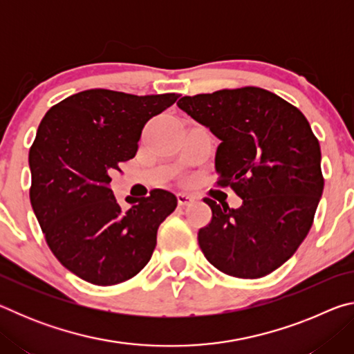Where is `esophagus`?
I'll return each mask as SVG.
<instances>
[{"mask_svg":"<svg viewBox=\"0 0 354 354\" xmlns=\"http://www.w3.org/2000/svg\"><path fill=\"white\" fill-rule=\"evenodd\" d=\"M178 205L179 206H190L192 203L195 201V198L189 194H178Z\"/></svg>","mask_w":354,"mask_h":354,"instance_id":"esophagus-1","label":"esophagus"}]
</instances>
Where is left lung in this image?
<instances>
[{
  "instance_id": "1",
  "label": "left lung",
  "mask_w": 354,
  "mask_h": 354,
  "mask_svg": "<svg viewBox=\"0 0 354 354\" xmlns=\"http://www.w3.org/2000/svg\"><path fill=\"white\" fill-rule=\"evenodd\" d=\"M178 107L221 140L217 185L242 198L237 209L205 198L212 218L198 231L201 251L230 277H266L313 226L325 184L319 140L301 111L266 88L183 97Z\"/></svg>"
}]
</instances>
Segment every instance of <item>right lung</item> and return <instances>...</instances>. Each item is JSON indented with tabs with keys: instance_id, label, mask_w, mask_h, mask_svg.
<instances>
[{
	"instance_id": "right-lung-1",
	"label": "right lung",
	"mask_w": 354,
	"mask_h": 354,
	"mask_svg": "<svg viewBox=\"0 0 354 354\" xmlns=\"http://www.w3.org/2000/svg\"><path fill=\"white\" fill-rule=\"evenodd\" d=\"M178 97L91 88L53 106L39 124L29 149V198L53 254L87 283L120 284L151 259L176 196L156 189L123 211L111 175L134 158L148 120Z\"/></svg>"
}]
</instances>
